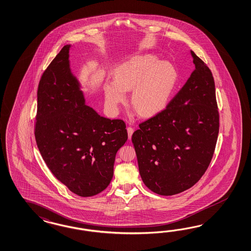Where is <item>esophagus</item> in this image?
Instances as JSON below:
<instances>
[{
  "mask_svg": "<svg viewBox=\"0 0 251 251\" xmlns=\"http://www.w3.org/2000/svg\"><path fill=\"white\" fill-rule=\"evenodd\" d=\"M127 131H128V137H129V139H130V138H131V136L133 134L134 129H132L131 127H128V128H127Z\"/></svg>",
  "mask_w": 251,
  "mask_h": 251,
  "instance_id": "1",
  "label": "esophagus"
}]
</instances>
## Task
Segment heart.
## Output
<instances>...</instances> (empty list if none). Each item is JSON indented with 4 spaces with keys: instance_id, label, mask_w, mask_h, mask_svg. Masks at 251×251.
<instances>
[{
    "instance_id": "heart-1",
    "label": "heart",
    "mask_w": 251,
    "mask_h": 251,
    "mask_svg": "<svg viewBox=\"0 0 251 251\" xmlns=\"http://www.w3.org/2000/svg\"><path fill=\"white\" fill-rule=\"evenodd\" d=\"M177 80L175 68L152 54L135 55L116 69L115 81L104 86L105 102L117 114L132 90L130 104L143 117L162 111L169 101Z\"/></svg>"
}]
</instances>
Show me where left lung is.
<instances>
[{"label": "left lung", "mask_w": 251, "mask_h": 251, "mask_svg": "<svg viewBox=\"0 0 251 251\" xmlns=\"http://www.w3.org/2000/svg\"><path fill=\"white\" fill-rule=\"evenodd\" d=\"M195 70L166 108L132 134L139 172L158 195L191 188L210 163L219 131L215 82L193 51Z\"/></svg>", "instance_id": "1"}]
</instances>
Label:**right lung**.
<instances>
[{
    "label": "right lung",
    "mask_w": 251,
    "mask_h": 251,
    "mask_svg": "<svg viewBox=\"0 0 251 251\" xmlns=\"http://www.w3.org/2000/svg\"><path fill=\"white\" fill-rule=\"evenodd\" d=\"M67 45L41 77L34 135L41 155L72 193L92 197L108 187L116 153L128 139L125 122L86 105Z\"/></svg>",
    "instance_id": "right-lung-1"
}]
</instances>
